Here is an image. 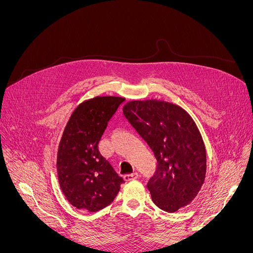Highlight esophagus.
Segmentation results:
<instances>
[{
  "mask_svg": "<svg viewBox=\"0 0 253 253\" xmlns=\"http://www.w3.org/2000/svg\"><path fill=\"white\" fill-rule=\"evenodd\" d=\"M139 177V174L138 173H132V174H127V175H126L125 176V178L126 179V180H134V179H137Z\"/></svg>",
  "mask_w": 253,
  "mask_h": 253,
  "instance_id": "1",
  "label": "esophagus"
}]
</instances>
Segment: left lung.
<instances>
[{"instance_id":"left-lung-1","label":"left lung","mask_w":253,"mask_h":253,"mask_svg":"<svg viewBox=\"0 0 253 253\" xmlns=\"http://www.w3.org/2000/svg\"><path fill=\"white\" fill-rule=\"evenodd\" d=\"M124 115L154 153L155 174L148 182L154 204L176 212L192 202L206 177V148L193 119L180 106L160 101L127 102Z\"/></svg>"}]
</instances>
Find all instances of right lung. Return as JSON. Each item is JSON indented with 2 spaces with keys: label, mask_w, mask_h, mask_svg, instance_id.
Returning <instances> with one entry per match:
<instances>
[{
  "label": "right lung",
  "mask_w": 253,
  "mask_h": 253,
  "mask_svg": "<svg viewBox=\"0 0 253 253\" xmlns=\"http://www.w3.org/2000/svg\"><path fill=\"white\" fill-rule=\"evenodd\" d=\"M124 101L121 97H95L80 103L67 121L59 143L57 173L66 200L77 209L105 208L125 182L98 150L108 122Z\"/></svg>",
  "instance_id": "right-lung-1"
}]
</instances>
